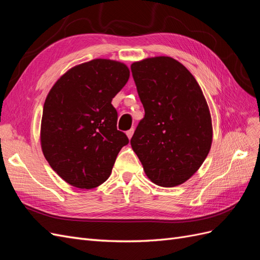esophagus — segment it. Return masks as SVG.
Listing matches in <instances>:
<instances>
[{"instance_id": "34e87169", "label": "esophagus", "mask_w": 260, "mask_h": 260, "mask_svg": "<svg viewBox=\"0 0 260 260\" xmlns=\"http://www.w3.org/2000/svg\"><path fill=\"white\" fill-rule=\"evenodd\" d=\"M133 132H135V129H130V130H128L127 132H125V135H127V137L129 139H131L132 136H133Z\"/></svg>"}]
</instances>
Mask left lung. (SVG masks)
Here are the masks:
<instances>
[{
	"mask_svg": "<svg viewBox=\"0 0 260 260\" xmlns=\"http://www.w3.org/2000/svg\"><path fill=\"white\" fill-rule=\"evenodd\" d=\"M131 72L145 115L130 143L147 178L174 187L200 169L210 151L212 124L201 86L172 57L135 61Z\"/></svg>",
	"mask_w": 260,
	"mask_h": 260,
	"instance_id": "1",
	"label": "left lung"
}]
</instances>
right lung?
Instances as JSON below:
<instances>
[{
  "label": "right lung",
  "instance_id": "1",
  "mask_svg": "<svg viewBox=\"0 0 260 260\" xmlns=\"http://www.w3.org/2000/svg\"><path fill=\"white\" fill-rule=\"evenodd\" d=\"M130 77L123 62L96 58L70 68L45 99L41 147L52 169L83 190L104 183L118 153L129 143L117 130L112 100Z\"/></svg>",
  "mask_w": 260,
  "mask_h": 260
}]
</instances>
